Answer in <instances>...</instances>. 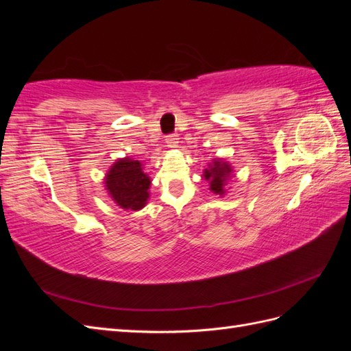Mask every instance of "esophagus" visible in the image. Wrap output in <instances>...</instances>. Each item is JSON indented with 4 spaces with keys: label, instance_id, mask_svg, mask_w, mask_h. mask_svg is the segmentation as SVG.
I'll return each instance as SVG.
<instances>
[{
    "label": "esophagus",
    "instance_id": "1",
    "mask_svg": "<svg viewBox=\"0 0 351 351\" xmlns=\"http://www.w3.org/2000/svg\"><path fill=\"white\" fill-rule=\"evenodd\" d=\"M165 143L168 147H177L178 146V136L177 134H169L165 137Z\"/></svg>",
    "mask_w": 351,
    "mask_h": 351
}]
</instances>
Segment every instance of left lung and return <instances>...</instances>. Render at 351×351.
<instances>
[{
	"instance_id": "8db88e82",
	"label": "left lung",
	"mask_w": 351,
	"mask_h": 351,
	"mask_svg": "<svg viewBox=\"0 0 351 351\" xmlns=\"http://www.w3.org/2000/svg\"><path fill=\"white\" fill-rule=\"evenodd\" d=\"M231 165L228 162H224L222 159H214L208 168L204 171V178L209 182V190H212L215 195L222 196L226 193V184L228 177H231Z\"/></svg>"
}]
</instances>
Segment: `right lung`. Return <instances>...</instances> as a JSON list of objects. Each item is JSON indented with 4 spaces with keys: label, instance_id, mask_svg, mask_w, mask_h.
<instances>
[{
    "label": "right lung",
    "instance_id": "obj_1",
    "mask_svg": "<svg viewBox=\"0 0 351 351\" xmlns=\"http://www.w3.org/2000/svg\"><path fill=\"white\" fill-rule=\"evenodd\" d=\"M142 168L143 164L136 159L123 158L115 161L105 176V189L120 208L139 210L149 199L151 178Z\"/></svg>",
    "mask_w": 351,
    "mask_h": 351
}]
</instances>
